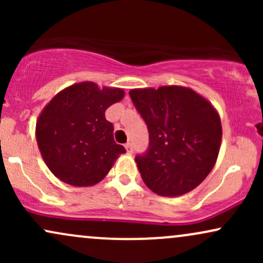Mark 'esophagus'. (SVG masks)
Instances as JSON below:
<instances>
[{"label":"esophagus","instance_id":"34e87169","mask_svg":"<svg viewBox=\"0 0 263 263\" xmlns=\"http://www.w3.org/2000/svg\"><path fill=\"white\" fill-rule=\"evenodd\" d=\"M125 148L127 151V153H134V146H132L131 142H127V143L125 144Z\"/></svg>","mask_w":263,"mask_h":263}]
</instances>
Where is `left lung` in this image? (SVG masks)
Instances as JSON below:
<instances>
[{"label":"left lung","instance_id":"obj_1","mask_svg":"<svg viewBox=\"0 0 263 263\" xmlns=\"http://www.w3.org/2000/svg\"><path fill=\"white\" fill-rule=\"evenodd\" d=\"M146 122L148 148L136 156L142 179L163 197L185 194L213 170L221 143V122L204 98L182 86L129 91Z\"/></svg>","mask_w":263,"mask_h":263}]
</instances>
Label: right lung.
<instances>
[{"instance_id": "add662e5", "label": "right lung", "mask_w": 263, "mask_h": 263, "mask_svg": "<svg viewBox=\"0 0 263 263\" xmlns=\"http://www.w3.org/2000/svg\"><path fill=\"white\" fill-rule=\"evenodd\" d=\"M123 90H100L80 83L60 91L37 121V142L55 177L75 186L93 185L108 173L125 147L114 140L105 111L123 98Z\"/></svg>"}]
</instances>
